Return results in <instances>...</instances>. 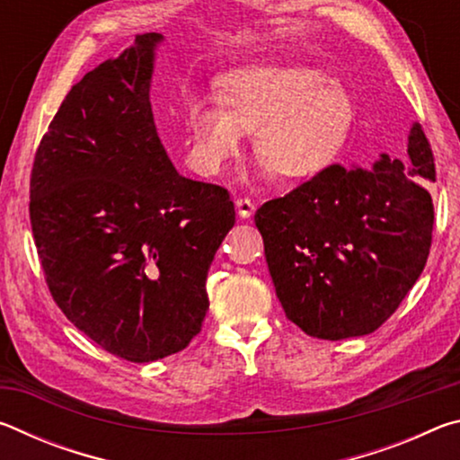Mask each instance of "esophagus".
<instances>
[{
	"label": "esophagus",
	"mask_w": 460,
	"mask_h": 460,
	"mask_svg": "<svg viewBox=\"0 0 460 460\" xmlns=\"http://www.w3.org/2000/svg\"><path fill=\"white\" fill-rule=\"evenodd\" d=\"M235 208H237V215L241 217V219H249V217L255 213V205L249 199H237Z\"/></svg>",
	"instance_id": "esophagus-1"
}]
</instances>
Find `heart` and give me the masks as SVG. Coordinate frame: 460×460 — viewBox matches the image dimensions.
<instances>
[{
	"mask_svg": "<svg viewBox=\"0 0 460 460\" xmlns=\"http://www.w3.org/2000/svg\"><path fill=\"white\" fill-rule=\"evenodd\" d=\"M217 101L186 107L189 164L202 176L223 172L253 131L260 176L308 181L337 158L355 123L345 87L306 66H243L223 75Z\"/></svg>",
	"mask_w": 460,
	"mask_h": 460,
	"instance_id": "obj_1",
	"label": "heart"
}]
</instances>
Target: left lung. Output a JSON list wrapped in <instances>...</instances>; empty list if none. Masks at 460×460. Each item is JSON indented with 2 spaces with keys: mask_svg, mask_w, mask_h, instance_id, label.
<instances>
[{
  "mask_svg": "<svg viewBox=\"0 0 460 460\" xmlns=\"http://www.w3.org/2000/svg\"><path fill=\"white\" fill-rule=\"evenodd\" d=\"M434 176L430 144L411 123L406 164L385 154L371 170L332 164L261 205L255 225L288 321L326 341L379 329L426 266Z\"/></svg>",
  "mask_w": 460,
  "mask_h": 460,
  "instance_id": "left-lung-1",
  "label": "left lung"
}]
</instances>
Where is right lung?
I'll use <instances>...</instances> for the list:
<instances>
[{"mask_svg":"<svg viewBox=\"0 0 460 460\" xmlns=\"http://www.w3.org/2000/svg\"><path fill=\"white\" fill-rule=\"evenodd\" d=\"M162 34H137L68 91L38 146L30 221L50 294L105 351H182L208 310L207 274L235 225L223 186L176 172L154 123Z\"/></svg>","mask_w":460,"mask_h":460,"instance_id":"right-lung-1","label":"right lung"}]
</instances>
